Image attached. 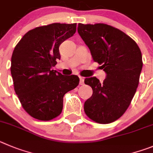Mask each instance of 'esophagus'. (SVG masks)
<instances>
[{"label":"esophagus","instance_id":"obj_1","mask_svg":"<svg viewBox=\"0 0 153 153\" xmlns=\"http://www.w3.org/2000/svg\"><path fill=\"white\" fill-rule=\"evenodd\" d=\"M80 78V85H83L85 84V79H84L83 77H79Z\"/></svg>","mask_w":153,"mask_h":153}]
</instances>
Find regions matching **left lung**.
<instances>
[{"label": "left lung", "instance_id": "8db88e82", "mask_svg": "<svg viewBox=\"0 0 153 153\" xmlns=\"http://www.w3.org/2000/svg\"><path fill=\"white\" fill-rule=\"evenodd\" d=\"M78 32L94 61L107 74L102 83L96 77L85 79L93 90L85 102V112L96 123H112L126 112L137 91L143 68L141 51L129 36L104 23H78Z\"/></svg>", "mask_w": 153, "mask_h": 153}]
</instances>
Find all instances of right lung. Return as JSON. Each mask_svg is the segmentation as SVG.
Masks as SVG:
<instances>
[{
	"instance_id": "add662e5",
	"label": "right lung",
	"mask_w": 153,
	"mask_h": 153,
	"mask_svg": "<svg viewBox=\"0 0 153 153\" xmlns=\"http://www.w3.org/2000/svg\"><path fill=\"white\" fill-rule=\"evenodd\" d=\"M76 23H55L30 30L16 44L11 57L14 91L26 112L48 121L63 108V97L79 84L77 75H62L53 68L60 59L59 46L75 33Z\"/></svg>"
}]
</instances>
